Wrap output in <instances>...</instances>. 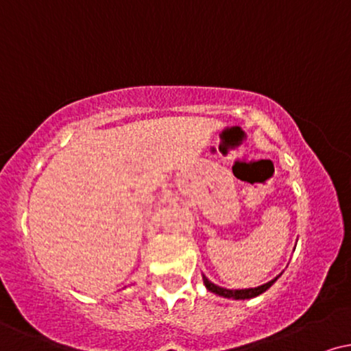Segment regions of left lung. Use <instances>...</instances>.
Wrapping results in <instances>:
<instances>
[{"mask_svg":"<svg viewBox=\"0 0 351 351\" xmlns=\"http://www.w3.org/2000/svg\"><path fill=\"white\" fill-rule=\"evenodd\" d=\"M279 277H280V274L276 277V279L265 282V284L259 285V287H254V289L252 287L251 289H226V287H219V285H216L215 282L209 280L208 277L204 276V274H203V282H204V287H206L209 292L216 293V295L224 297V299L245 300V299H254V297H257V295H261V293H264L269 287H271L274 282L279 279Z\"/></svg>","mask_w":351,"mask_h":351,"instance_id":"8db88e82","label":"left lung"}]
</instances>
